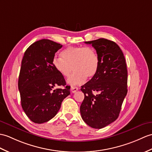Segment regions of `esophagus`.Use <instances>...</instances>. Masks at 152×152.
<instances>
[{
    "label": "esophagus",
    "instance_id": "1",
    "mask_svg": "<svg viewBox=\"0 0 152 152\" xmlns=\"http://www.w3.org/2000/svg\"><path fill=\"white\" fill-rule=\"evenodd\" d=\"M77 90H78V88L76 87H71V88H70V91L72 93H76Z\"/></svg>",
    "mask_w": 152,
    "mask_h": 152
}]
</instances>
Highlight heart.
<instances>
[{
    "mask_svg": "<svg viewBox=\"0 0 152 152\" xmlns=\"http://www.w3.org/2000/svg\"><path fill=\"white\" fill-rule=\"evenodd\" d=\"M61 58L53 59V66L63 76L67 77L70 86H79L86 80L92 79L98 71L100 60L94 48L89 47H69L61 53Z\"/></svg>",
    "mask_w": 152,
    "mask_h": 152,
    "instance_id": "heart-1",
    "label": "heart"
}]
</instances>
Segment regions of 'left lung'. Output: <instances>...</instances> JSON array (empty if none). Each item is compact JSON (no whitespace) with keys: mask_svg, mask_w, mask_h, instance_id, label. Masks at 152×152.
Here are the masks:
<instances>
[{"mask_svg":"<svg viewBox=\"0 0 152 152\" xmlns=\"http://www.w3.org/2000/svg\"><path fill=\"white\" fill-rule=\"evenodd\" d=\"M85 43L96 50L100 66L96 75L81 88L85 97L80 113L88 126L101 129L118 117L128 93V70L123 52L115 42L100 38Z\"/></svg>","mask_w":152,"mask_h":152,"instance_id":"left-lung-1","label":"left lung"}]
</instances>
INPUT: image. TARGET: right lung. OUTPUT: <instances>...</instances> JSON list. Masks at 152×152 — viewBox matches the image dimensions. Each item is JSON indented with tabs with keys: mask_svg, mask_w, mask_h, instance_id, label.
<instances>
[{
	"mask_svg": "<svg viewBox=\"0 0 152 152\" xmlns=\"http://www.w3.org/2000/svg\"><path fill=\"white\" fill-rule=\"evenodd\" d=\"M61 44L49 39L35 42L24 52L21 62L18 87L21 105L27 116L37 124L50 121L70 94L64 77L53 66L55 53ZM63 86V89L57 87Z\"/></svg>",
	"mask_w": 152,
	"mask_h": 152,
	"instance_id": "obj_1",
	"label": "right lung"
}]
</instances>
